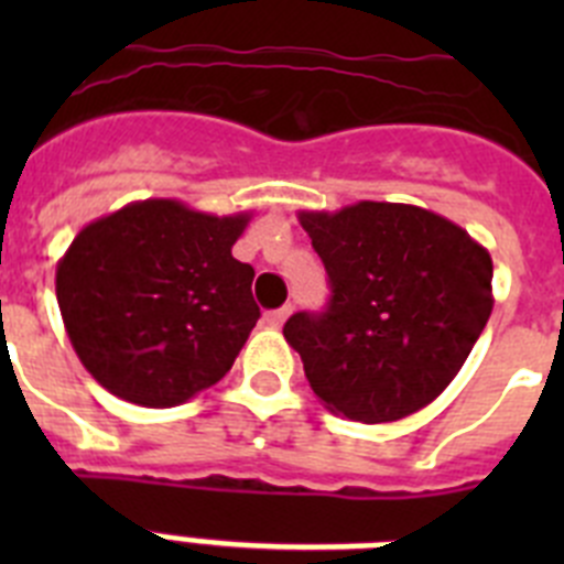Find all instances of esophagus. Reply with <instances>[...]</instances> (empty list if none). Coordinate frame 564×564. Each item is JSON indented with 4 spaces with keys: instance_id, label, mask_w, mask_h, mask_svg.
<instances>
[{
    "instance_id": "1",
    "label": "esophagus",
    "mask_w": 564,
    "mask_h": 564,
    "mask_svg": "<svg viewBox=\"0 0 564 564\" xmlns=\"http://www.w3.org/2000/svg\"><path fill=\"white\" fill-rule=\"evenodd\" d=\"M293 313V307L291 305H285V307H279V311H271V313H265V322H268V327H282L288 322V316H291Z\"/></svg>"
}]
</instances>
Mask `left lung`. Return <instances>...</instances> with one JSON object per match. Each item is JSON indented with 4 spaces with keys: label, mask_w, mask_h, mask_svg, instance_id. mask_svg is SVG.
<instances>
[{
    "label": "left lung",
    "mask_w": 564,
    "mask_h": 564,
    "mask_svg": "<svg viewBox=\"0 0 564 564\" xmlns=\"http://www.w3.org/2000/svg\"><path fill=\"white\" fill-rule=\"evenodd\" d=\"M330 279L325 313H293L285 338L336 415L390 423L460 372L486 327L491 257L460 226L406 203L299 212Z\"/></svg>",
    "instance_id": "1"
}]
</instances>
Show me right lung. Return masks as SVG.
<instances>
[{
	"label": "right lung",
	"instance_id": "right-lung-1",
	"mask_svg": "<svg viewBox=\"0 0 564 564\" xmlns=\"http://www.w3.org/2000/svg\"><path fill=\"white\" fill-rule=\"evenodd\" d=\"M248 220L161 197L76 234L56 265L58 311L104 390L166 410L231 370L259 318L253 268L231 257Z\"/></svg>",
	"mask_w": 564,
	"mask_h": 564
}]
</instances>
